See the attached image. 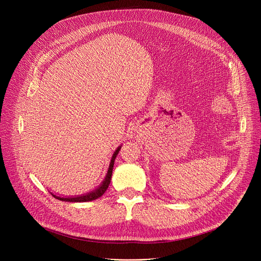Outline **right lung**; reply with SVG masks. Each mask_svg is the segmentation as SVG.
<instances>
[{
    "mask_svg": "<svg viewBox=\"0 0 261 261\" xmlns=\"http://www.w3.org/2000/svg\"><path fill=\"white\" fill-rule=\"evenodd\" d=\"M120 148H121V145L118 146L116 148L115 151H114V153H113V155L111 158V161H110L109 168H108V171H107V174L105 176V179H103V181L101 182V184L97 188H95L94 190L89 191V193L84 194V195H80V196L61 197V196H57V195L50 193L51 196L54 198L60 200V201H65V202H89V201H93V200H96V199H98L99 197H101L106 193V190L108 189V187L110 185V182H111V176H112V171H113V166H114V161L116 159V155L119 152Z\"/></svg>",
    "mask_w": 261,
    "mask_h": 261,
    "instance_id": "obj_1",
    "label": "right lung"
}]
</instances>
